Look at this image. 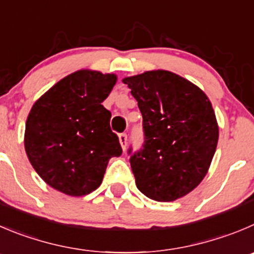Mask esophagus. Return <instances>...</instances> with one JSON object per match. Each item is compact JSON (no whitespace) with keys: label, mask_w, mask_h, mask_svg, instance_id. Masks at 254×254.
<instances>
[{"label":"esophagus","mask_w":254,"mask_h":254,"mask_svg":"<svg viewBox=\"0 0 254 254\" xmlns=\"http://www.w3.org/2000/svg\"><path fill=\"white\" fill-rule=\"evenodd\" d=\"M118 138H120V143L121 146H122V149L126 151V148H127V134L121 133L120 136H118Z\"/></svg>","instance_id":"1"}]
</instances>
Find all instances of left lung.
<instances>
[{
	"label": "left lung",
	"mask_w": 254,
	"mask_h": 254,
	"mask_svg": "<svg viewBox=\"0 0 254 254\" xmlns=\"http://www.w3.org/2000/svg\"><path fill=\"white\" fill-rule=\"evenodd\" d=\"M123 83L143 117V146L128 149L137 188L154 201H176L202 182L216 152L218 125L211 101L165 69L126 77Z\"/></svg>",
	"instance_id": "8db88e82"
}]
</instances>
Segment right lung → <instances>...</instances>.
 Segmentation results:
<instances>
[{
	"mask_svg": "<svg viewBox=\"0 0 254 254\" xmlns=\"http://www.w3.org/2000/svg\"><path fill=\"white\" fill-rule=\"evenodd\" d=\"M117 76L91 69L68 74L41 96L26 121L25 149L41 178L64 194L97 190L108 161L122 154L101 103Z\"/></svg>",
	"mask_w": 254,
	"mask_h": 254,
	"instance_id": "1",
	"label": "right lung"
}]
</instances>
